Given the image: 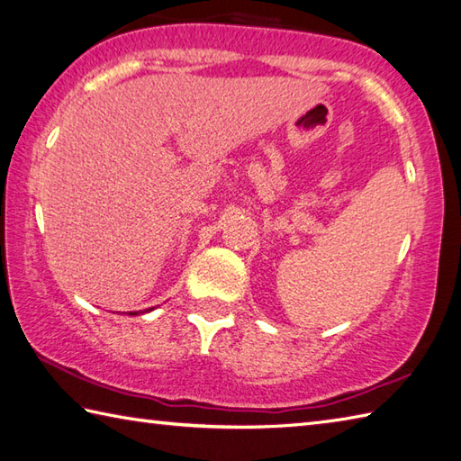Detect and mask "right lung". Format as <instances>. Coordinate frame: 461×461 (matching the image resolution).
<instances>
[{
  "label": "right lung",
  "instance_id": "1",
  "mask_svg": "<svg viewBox=\"0 0 461 461\" xmlns=\"http://www.w3.org/2000/svg\"><path fill=\"white\" fill-rule=\"evenodd\" d=\"M149 310H153V308H149ZM149 310H145V312H149ZM129 314H133V316H135L137 312H129Z\"/></svg>",
  "mask_w": 461,
  "mask_h": 461
}]
</instances>
